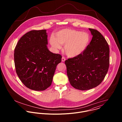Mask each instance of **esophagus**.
Masks as SVG:
<instances>
[{"label":"esophagus","instance_id":"34e87169","mask_svg":"<svg viewBox=\"0 0 122 122\" xmlns=\"http://www.w3.org/2000/svg\"><path fill=\"white\" fill-rule=\"evenodd\" d=\"M66 58L64 57H62V59H61V61L62 62H64L65 61H66Z\"/></svg>","mask_w":122,"mask_h":122}]
</instances>
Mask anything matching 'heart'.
<instances>
[{"instance_id":"1","label":"heart","mask_w":122,"mask_h":122,"mask_svg":"<svg viewBox=\"0 0 122 122\" xmlns=\"http://www.w3.org/2000/svg\"><path fill=\"white\" fill-rule=\"evenodd\" d=\"M90 35L86 32L65 29L58 31L56 37L52 36L50 43L56 49H61V45H65L64 51L69 57H74L84 52L90 42Z\"/></svg>"}]
</instances>
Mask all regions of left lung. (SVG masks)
<instances>
[{
	"label": "left lung",
	"instance_id": "left-lung-1",
	"mask_svg": "<svg viewBox=\"0 0 122 122\" xmlns=\"http://www.w3.org/2000/svg\"><path fill=\"white\" fill-rule=\"evenodd\" d=\"M89 30L92 38L85 50L65 61L70 85L82 91L99 86L109 66V48L107 41L97 30Z\"/></svg>",
	"mask_w": 122,
	"mask_h": 122
}]
</instances>
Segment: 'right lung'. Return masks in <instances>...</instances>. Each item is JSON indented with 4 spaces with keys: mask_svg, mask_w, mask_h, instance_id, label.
Masks as SVG:
<instances>
[{
    "mask_svg": "<svg viewBox=\"0 0 122 122\" xmlns=\"http://www.w3.org/2000/svg\"><path fill=\"white\" fill-rule=\"evenodd\" d=\"M46 30H31L19 40L14 52L15 70L22 83L35 91L49 87L57 65L62 56L47 47Z\"/></svg>",
    "mask_w": 122,
    "mask_h": 122,
    "instance_id": "obj_1",
    "label": "right lung"
}]
</instances>
